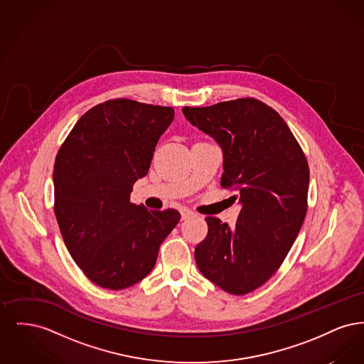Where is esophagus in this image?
I'll return each instance as SVG.
<instances>
[{"label":"esophagus","mask_w":364,"mask_h":364,"mask_svg":"<svg viewBox=\"0 0 364 364\" xmlns=\"http://www.w3.org/2000/svg\"><path fill=\"white\" fill-rule=\"evenodd\" d=\"M195 214L190 210H181V220H188L191 217H193Z\"/></svg>","instance_id":"34e87169"}]
</instances>
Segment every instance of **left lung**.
Wrapping results in <instances>:
<instances>
[{
	"instance_id": "8db88e82",
	"label": "left lung",
	"mask_w": 364,
	"mask_h": 364,
	"mask_svg": "<svg viewBox=\"0 0 364 364\" xmlns=\"http://www.w3.org/2000/svg\"><path fill=\"white\" fill-rule=\"evenodd\" d=\"M183 113L223 149L221 186L236 191L232 198L242 205L235 228L206 217L196 264L228 294H250L277 272L303 225L307 159L287 122L255 98L186 106Z\"/></svg>"
}]
</instances>
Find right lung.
Segmentation results:
<instances>
[{
    "label": "right lung",
    "mask_w": 364,
    "mask_h": 364,
    "mask_svg": "<svg viewBox=\"0 0 364 364\" xmlns=\"http://www.w3.org/2000/svg\"><path fill=\"white\" fill-rule=\"evenodd\" d=\"M173 107L119 98L86 112L60 147L53 172L54 214L72 259L94 284L119 291L156 266L177 210L129 202L151 165Z\"/></svg>",
    "instance_id": "1"
}]
</instances>
